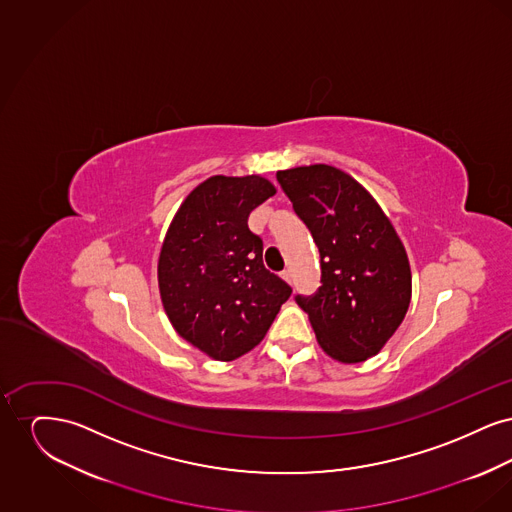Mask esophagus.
Returning a JSON list of instances; mask_svg holds the SVG:
<instances>
[{
	"mask_svg": "<svg viewBox=\"0 0 512 512\" xmlns=\"http://www.w3.org/2000/svg\"><path fill=\"white\" fill-rule=\"evenodd\" d=\"M282 278H284L288 284H292V270H290V268L282 270Z\"/></svg>",
	"mask_w": 512,
	"mask_h": 512,
	"instance_id": "1",
	"label": "esophagus"
}]
</instances>
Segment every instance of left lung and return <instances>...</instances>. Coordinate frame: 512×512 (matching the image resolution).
<instances>
[{"mask_svg": "<svg viewBox=\"0 0 512 512\" xmlns=\"http://www.w3.org/2000/svg\"><path fill=\"white\" fill-rule=\"evenodd\" d=\"M320 253V288L295 295L318 345L351 365L374 357L411 303V267L390 219L365 188L330 165L276 172Z\"/></svg>", "mask_w": 512, "mask_h": 512, "instance_id": "8db88e82", "label": "left lung"}]
</instances>
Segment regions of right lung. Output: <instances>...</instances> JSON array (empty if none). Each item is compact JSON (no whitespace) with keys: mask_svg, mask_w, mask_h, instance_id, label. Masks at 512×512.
Segmentation results:
<instances>
[{"mask_svg":"<svg viewBox=\"0 0 512 512\" xmlns=\"http://www.w3.org/2000/svg\"><path fill=\"white\" fill-rule=\"evenodd\" d=\"M276 188L267 178L211 176L184 199L159 255V292L178 336L217 361L251 351L292 295L263 265L249 213Z\"/></svg>","mask_w":512,"mask_h":512,"instance_id":"obj_1","label":"right lung"}]
</instances>
